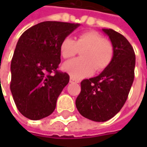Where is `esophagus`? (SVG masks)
<instances>
[{
	"mask_svg": "<svg viewBox=\"0 0 147 147\" xmlns=\"http://www.w3.org/2000/svg\"><path fill=\"white\" fill-rule=\"evenodd\" d=\"M70 82H71V83H77L78 81H76V79H74L73 77L71 76V78H70Z\"/></svg>",
	"mask_w": 147,
	"mask_h": 147,
	"instance_id": "34e87169",
	"label": "esophagus"
}]
</instances>
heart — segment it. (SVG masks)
Returning <instances> with one entry per match:
<instances>
[{
    "label": "heart",
    "instance_id": "heart-1",
    "mask_svg": "<svg viewBox=\"0 0 147 147\" xmlns=\"http://www.w3.org/2000/svg\"><path fill=\"white\" fill-rule=\"evenodd\" d=\"M81 52L82 58L65 62L63 69L71 77L80 79L92 75L94 71H101L112 61L114 47L111 41L94 31L88 30L79 34L75 41L65 37L60 43L59 51L64 59L74 57Z\"/></svg>",
    "mask_w": 147,
    "mask_h": 147
}]
</instances>
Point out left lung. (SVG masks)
<instances>
[{
    "label": "left lung",
    "mask_w": 147,
    "mask_h": 147,
    "mask_svg": "<svg viewBox=\"0 0 147 147\" xmlns=\"http://www.w3.org/2000/svg\"><path fill=\"white\" fill-rule=\"evenodd\" d=\"M102 30L114 47L112 61L99 76L82 81L76 100L80 114L94 122H105L120 111L134 78L135 54L131 44L111 29Z\"/></svg>",
    "instance_id": "1"
}]
</instances>
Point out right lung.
<instances>
[{"mask_svg": "<svg viewBox=\"0 0 147 147\" xmlns=\"http://www.w3.org/2000/svg\"><path fill=\"white\" fill-rule=\"evenodd\" d=\"M80 24L57 21L39 23L19 37L11 62L10 89L19 112L30 120L51 115L70 81L58 71L59 46Z\"/></svg>", "mask_w": 147, "mask_h": 147, "instance_id": "right-lung-1", "label": "right lung"}]
</instances>
